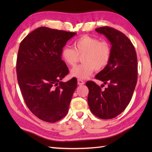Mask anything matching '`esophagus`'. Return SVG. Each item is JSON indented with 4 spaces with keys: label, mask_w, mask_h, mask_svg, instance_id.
<instances>
[{
    "label": "esophagus",
    "mask_w": 152,
    "mask_h": 152,
    "mask_svg": "<svg viewBox=\"0 0 152 152\" xmlns=\"http://www.w3.org/2000/svg\"><path fill=\"white\" fill-rule=\"evenodd\" d=\"M85 83V82L83 81V80H78V84L79 85V86H82V85H83Z\"/></svg>",
    "instance_id": "obj_1"
}]
</instances>
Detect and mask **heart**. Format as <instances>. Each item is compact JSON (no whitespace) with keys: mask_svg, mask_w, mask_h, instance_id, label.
Here are the masks:
<instances>
[{"mask_svg":"<svg viewBox=\"0 0 152 152\" xmlns=\"http://www.w3.org/2000/svg\"><path fill=\"white\" fill-rule=\"evenodd\" d=\"M74 48L64 46L61 52V59L67 65L73 66L82 57L83 63L71 70L70 75L79 80L89 78L93 71H100L108 65L111 59V46L107 41L83 35L73 43Z\"/></svg>","mask_w":152,"mask_h":152,"instance_id":"obj_1","label":"heart"}]
</instances>
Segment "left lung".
I'll use <instances>...</instances> for the list:
<instances>
[{
	"instance_id": "left-lung-1",
	"label": "left lung",
	"mask_w": 152,
	"mask_h": 152,
	"mask_svg": "<svg viewBox=\"0 0 152 152\" xmlns=\"http://www.w3.org/2000/svg\"><path fill=\"white\" fill-rule=\"evenodd\" d=\"M95 31L108 38L112 55L108 65L95 76L107 88L102 90L94 82H87L88 102L93 114L108 119L120 114L129 104L137 82V57L133 44L121 32L109 27Z\"/></svg>"
}]
</instances>
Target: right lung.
I'll return each instance as SVG.
<instances>
[{"label": "right lung", "instance_id": "add662e5", "mask_svg": "<svg viewBox=\"0 0 152 152\" xmlns=\"http://www.w3.org/2000/svg\"><path fill=\"white\" fill-rule=\"evenodd\" d=\"M76 33L41 27L19 45L16 64L18 81L25 104L42 120L53 123L69 111L77 80H61L69 74L61 52Z\"/></svg>", "mask_w": 152, "mask_h": 152}]
</instances>
